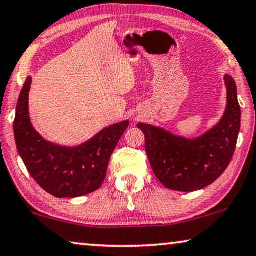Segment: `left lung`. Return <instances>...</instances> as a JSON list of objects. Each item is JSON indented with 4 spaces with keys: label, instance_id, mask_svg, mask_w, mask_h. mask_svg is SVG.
Returning a JSON list of instances; mask_svg holds the SVG:
<instances>
[{
    "label": "left lung",
    "instance_id": "obj_1",
    "mask_svg": "<svg viewBox=\"0 0 256 256\" xmlns=\"http://www.w3.org/2000/svg\"><path fill=\"white\" fill-rule=\"evenodd\" d=\"M227 104L222 117L196 138L173 134L159 126L139 122L145 148L154 174L166 188L194 192L213 184L230 165L241 124L236 84L224 74Z\"/></svg>",
    "mask_w": 256,
    "mask_h": 256
}]
</instances>
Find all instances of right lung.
I'll list each match as a JSON object with an SVG mask.
<instances>
[{"label":"right lung","instance_id":"add662e5","mask_svg":"<svg viewBox=\"0 0 256 256\" xmlns=\"http://www.w3.org/2000/svg\"><path fill=\"white\" fill-rule=\"evenodd\" d=\"M32 77L20 94L14 120L17 151L30 176L44 190L56 198H77L100 188L108 165L128 120L116 122L77 146L48 142L37 132L29 116Z\"/></svg>","mask_w":256,"mask_h":256}]
</instances>
